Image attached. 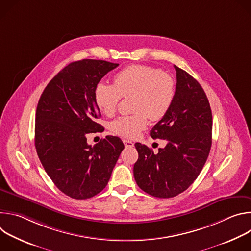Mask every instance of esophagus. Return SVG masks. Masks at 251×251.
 Listing matches in <instances>:
<instances>
[{
	"label": "esophagus",
	"instance_id": "esophagus-1",
	"mask_svg": "<svg viewBox=\"0 0 251 251\" xmlns=\"http://www.w3.org/2000/svg\"><path fill=\"white\" fill-rule=\"evenodd\" d=\"M123 143H124L125 147H127V148H130V147L134 146V143L132 141H130V140H127V139H124Z\"/></svg>",
	"mask_w": 251,
	"mask_h": 251
}]
</instances>
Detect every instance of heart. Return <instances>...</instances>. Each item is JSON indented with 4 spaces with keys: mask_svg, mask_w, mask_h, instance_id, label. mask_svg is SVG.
I'll list each match as a JSON object with an SVG mask.
<instances>
[{
    "mask_svg": "<svg viewBox=\"0 0 251 251\" xmlns=\"http://www.w3.org/2000/svg\"><path fill=\"white\" fill-rule=\"evenodd\" d=\"M132 115L121 116L111 123L113 133L135 138L148 123L164 118L173 105L176 84L173 77L158 68L134 64L115 75L113 84L99 82L94 89V101L101 113L112 116L121 97L132 96Z\"/></svg>",
    "mask_w": 251,
    "mask_h": 251,
    "instance_id": "1",
    "label": "heart"
}]
</instances>
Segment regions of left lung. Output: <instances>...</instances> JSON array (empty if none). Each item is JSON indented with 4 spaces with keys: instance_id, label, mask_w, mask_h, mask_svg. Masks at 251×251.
Wrapping results in <instances>:
<instances>
[{
    "instance_id": "8db88e82",
    "label": "left lung",
    "mask_w": 251,
    "mask_h": 251,
    "mask_svg": "<svg viewBox=\"0 0 251 251\" xmlns=\"http://www.w3.org/2000/svg\"><path fill=\"white\" fill-rule=\"evenodd\" d=\"M176 95L171 109L150 131L153 139L167 140L157 154L141 143L135 147L139 158L134 165L137 185L160 199L177 196L198 177L211 147L212 115L201 84L187 71L174 65Z\"/></svg>"
}]
</instances>
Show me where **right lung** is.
I'll return each mask as SVG.
<instances>
[{
	"label": "right lung",
	"mask_w": 251,
	"mask_h": 251,
	"mask_svg": "<svg viewBox=\"0 0 251 251\" xmlns=\"http://www.w3.org/2000/svg\"><path fill=\"white\" fill-rule=\"evenodd\" d=\"M119 64L82 59L71 62L50 81L37 107L34 145L53 184L66 196L86 200L108 184L124 149L120 138L106 136L94 146L87 134L102 131L94 101L101 78Z\"/></svg>",
	"instance_id": "add662e5"
}]
</instances>
